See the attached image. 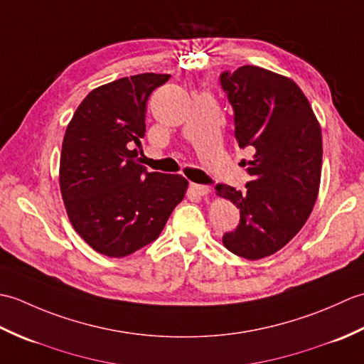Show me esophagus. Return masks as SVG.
<instances>
[{"instance_id":"1","label":"esophagus","mask_w":364,"mask_h":364,"mask_svg":"<svg viewBox=\"0 0 364 364\" xmlns=\"http://www.w3.org/2000/svg\"><path fill=\"white\" fill-rule=\"evenodd\" d=\"M191 189L194 191L196 194L200 196V197H206L211 192V188L210 186H205V184H194V183H192L191 184Z\"/></svg>"}]
</instances>
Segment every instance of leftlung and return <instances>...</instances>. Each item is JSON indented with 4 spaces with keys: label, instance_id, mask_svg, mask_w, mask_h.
<instances>
[{
    "label": "left lung",
    "instance_id": "1",
    "mask_svg": "<svg viewBox=\"0 0 364 364\" xmlns=\"http://www.w3.org/2000/svg\"><path fill=\"white\" fill-rule=\"evenodd\" d=\"M220 82L235 109L239 149H253L247 191L215 186V194L241 214L237 228L223 235L222 242L231 253L255 261L283 249L310 218L321 184V125L288 76L242 65L223 72Z\"/></svg>",
    "mask_w": 364,
    "mask_h": 364
}]
</instances>
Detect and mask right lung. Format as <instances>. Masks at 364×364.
Instances as JSON below:
<instances>
[{"label":"right lung","mask_w":364,"mask_h":364,"mask_svg":"<svg viewBox=\"0 0 364 364\" xmlns=\"http://www.w3.org/2000/svg\"><path fill=\"white\" fill-rule=\"evenodd\" d=\"M168 78L141 73L103 84L65 129L59 164L65 211L76 233L106 257H128L154 241L186 196V178L146 172L137 162L146 100Z\"/></svg>","instance_id":"add662e5"}]
</instances>
